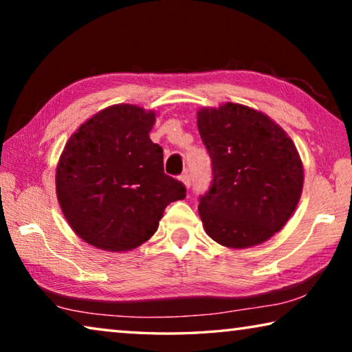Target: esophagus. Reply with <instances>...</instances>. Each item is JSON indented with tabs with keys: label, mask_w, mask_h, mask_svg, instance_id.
<instances>
[{
	"label": "esophagus",
	"mask_w": 352,
	"mask_h": 352,
	"mask_svg": "<svg viewBox=\"0 0 352 352\" xmlns=\"http://www.w3.org/2000/svg\"><path fill=\"white\" fill-rule=\"evenodd\" d=\"M180 182L189 189V186H190V175L188 174V172H184V174L180 175Z\"/></svg>",
	"instance_id": "34e87169"
}]
</instances>
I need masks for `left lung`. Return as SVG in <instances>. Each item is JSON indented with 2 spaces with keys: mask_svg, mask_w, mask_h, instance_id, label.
<instances>
[{
  "mask_svg": "<svg viewBox=\"0 0 352 352\" xmlns=\"http://www.w3.org/2000/svg\"><path fill=\"white\" fill-rule=\"evenodd\" d=\"M212 163V183L200 197L206 234L228 248L269 241L300 201L305 170L294 141L252 107L226 102L197 111Z\"/></svg>",
  "mask_w": 352,
  "mask_h": 352,
  "instance_id": "1",
  "label": "left lung"
}]
</instances>
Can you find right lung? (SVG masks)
I'll return each mask as SVG.
<instances>
[{
    "instance_id": "1",
    "label": "right lung",
    "mask_w": 352,
    "mask_h": 352,
    "mask_svg": "<svg viewBox=\"0 0 352 352\" xmlns=\"http://www.w3.org/2000/svg\"><path fill=\"white\" fill-rule=\"evenodd\" d=\"M155 111L132 104L100 110L69 136L58 158L56 190L74 233L107 252H129L151 239L170 201L186 189L164 174L152 142Z\"/></svg>"
}]
</instances>
